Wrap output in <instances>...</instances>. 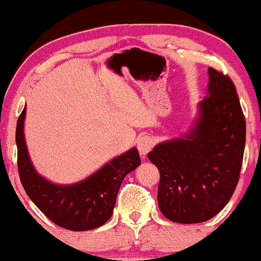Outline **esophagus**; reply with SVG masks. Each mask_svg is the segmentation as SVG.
Returning <instances> with one entry per match:
<instances>
[{"mask_svg":"<svg viewBox=\"0 0 261 261\" xmlns=\"http://www.w3.org/2000/svg\"><path fill=\"white\" fill-rule=\"evenodd\" d=\"M153 145H154L153 139H152L151 136H147V135L141 136L140 139L137 140V148H139L140 154L143 155V157L151 151L152 147H153Z\"/></svg>","mask_w":261,"mask_h":261,"instance_id":"1","label":"esophagus"}]
</instances>
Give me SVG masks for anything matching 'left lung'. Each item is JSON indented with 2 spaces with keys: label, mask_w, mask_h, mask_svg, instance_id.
<instances>
[{
  "label": "left lung",
  "mask_w": 261,
  "mask_h": 261,
  "mask_svg": "<svg viewBox=\"0 0 261 261\" xmlns=\"http://www.w3.org/2000/svg\"><path fill=\"white\" fill-rule=\"evenodd\" d=\"M245 146V119L236 86L208 67L207 95L184 136L158 143L148 160L160 170L158 206L178 223L205 222L234 193Z\"/></svg>",
  "instance_id": "obj_1"
}]
</instances>
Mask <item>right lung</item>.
Wrapping results in <instances>:
<instances>
[{
	"instance_id": "right-lung-1",
	"label": "right lung",
	"mask_w": 261,
	"mask_h": 261,
	"mask_svg": "<svg viewBox=\"0 0 261 261\" xmlns=\"http://www.w3.org/2000/svg\"><path fill=\"white\" fill-rule=\"evenodd\" d=\"M25 107L18 118L16 143L18 173L27 195L41 212L62 228L89 230L112 217L122 180L141 164L137 148L108 162L88 178L70 185L54 184L33 167L24 140Z\"/></svg>"
}]
</instances>
